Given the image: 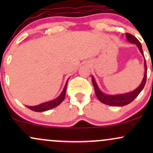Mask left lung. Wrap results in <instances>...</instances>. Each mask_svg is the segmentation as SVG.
<instances>
[{"instance_id": "1", "label": "left lung", "mask_w": 153, "mask_h": 153, "mask_svg": "<svg viewBox=\"0 0 153 153\" xmlns=\"http://www.w3.org/2000/svg\"><path fill=\"white\" fill-rule=\"evenodd\" d=\"M126 36H127V39L128 42H129L130 43L134 44V45H136L137 46L140 53L143 54V57H145L143 49H142V45L137 39L134 37L133 35L128 34V33L126 34ZM144 66H145V74H144V77L143 80H142V82L135 90L131 91V92L127 93V94L117 95H108L104 94V93H103L102 91L100 90L97 83H96V80H95L94 77L92 75V82L94 87V90L95 93H96V97L98 98V99H99L101 103L112 106H125V105L129 104V103H130L131 102H132L135 98H136L137 96L140 94V93L143 91L144 86H145V82H146L147 65L145 59V60H144Z\"/></svg>"}]
</instances>
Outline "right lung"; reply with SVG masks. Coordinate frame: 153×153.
<instances>
[{"instance_id": "add662e5", "label": "right lung", "mask_w": 153, "mask_h": 153, "mask_svg": "<svg viewBox=\"0 0 153 153\" xmlns=\"http://www.w3.org/2000/svg\"><path fill=\"white\" fill-rule=\"evenodd\" d=\"M69 78H68V80H67L65 85L62 93H61L58 97L56 98L55 99L52 100V101H47V102H45V103H41V104L37 105V106H26V107H27L28 108H29V109H31V111H34L42 112V111H46L47 110H50L52 109V108H54V107L58 106V105H59L62 102L63 100L65 99V97L67 85H68V80H69Z\"/></svg>"}]
</instances>
